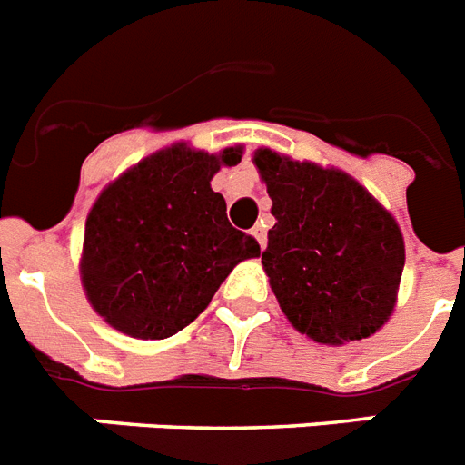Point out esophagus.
Here are the masks:
<instances>
[{
  "label": "esophagus",
  "instance_id": "esophagus-1",
  "mask_svg": "<svg viewBox=\"0 0 465 465\" xmlns=\"http://www.w3.org/2000/svg\"><path fill=\"white\" fill-rule=\"evenodd\" d=\"M252 236L258 239L260 248H265V245H267V229H265V224H255V226H252Z\"/></svg>",
  "mask_w": 465,
  "mask_h": 465
}]
</instances>
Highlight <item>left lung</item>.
<instances>
[{
    "instance_id": "8db88e82",
    "label": "left lung",
    "mask_w": 465,
    "mask_h": 465,
    "mask_svg": "<svg viewBox=\"0 0 465 465\" xmlns=\"http://www.w3.org/2000/svg\"><path fill=\"white\" fill-rule=\"evenodd\" d=\"M252 162L277 220L262 267L289 322L327 346L375 334L394 311L406 260L394 217L339 169L270 147Z\"/></svg>"
}]
</instances>
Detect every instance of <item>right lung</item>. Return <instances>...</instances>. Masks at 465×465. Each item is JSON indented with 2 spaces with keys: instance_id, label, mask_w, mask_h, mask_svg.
Here are the masks:
<instances>
[{
  "instance_id": "right-lung-1",
  "label": "right lung",
  "mask_w": 465,
  "mask_h": 465,
  "mask_svg": "<svg viewBox=\"0 0 465 465\" xmlns=\"http://www.w3.org/2000/svg\"><path fill=\"white\" fill-rule=\"evenodd\" d=\"M241 154L176 143L102 191L85 222L81 282L114 330L172 337L205 311L241 260L258 258V241L229 224L224 198L210 188L222 164H239Z\"/></svg>"
}]
</instances>
